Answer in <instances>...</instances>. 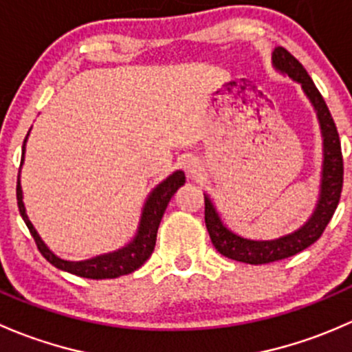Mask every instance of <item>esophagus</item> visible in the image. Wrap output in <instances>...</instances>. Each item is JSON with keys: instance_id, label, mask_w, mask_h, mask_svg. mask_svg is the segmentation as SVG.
Returning <instances> with one entry per match:
<instances>
[{"instance_id": "esophagus-1", "label": "esophagus", "mask_w": 352, "mask_h": 352, "mask_svg": "<svg viewBox=\"0 0 352 352\" xmlns=\"http://www.w3.org/2000/svg\"><path fill=\"white\" fill-rule=\"evenodd\" d=\"M183 168H184V173H186L188 176L195 177V176H198V173H200V162H198L195 157H188V159H184Z\"/></svg>"}]
</instances>
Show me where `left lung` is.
Returning a JSON list of instances; mask_svg holds the SVG:
<instances>
[{
	"instance_id": "1",
	"label": "left lung",
	"mask_w": 352,
	"mask_h": 352,
	"mask_svg": "<svg viewBox=\"0 0 352 352\" xmlns=\"http://www.w3.org/2000/svg\"><path fill=\"white\" fill-rule=\"evenodd\" d=\"M273 66L283 74H288L293 81L302 85V89L317 111L322 139H324L320 195H318L317 206L310 219L298 230L274 239V241H252V239H244L234 234L230 229H227L212 200L205 195V223L212 244L222 256L248 264H267L286 259L317 242L338 208L344 181L342 152H340L338 126H336L334 118H332L324 98L318 93L317 86L311 81L309 72L283 47L274 49Z\"/></svg>"
}]
</instances>
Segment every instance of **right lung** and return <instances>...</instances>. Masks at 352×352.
<instances>
[{"instance_id":"1","label":"right lung","mask_w":352,"mask_h":352,"mask_svg":"<svg viewBox=\"0 0 352 352\" xmlns=\"http://www.w3.org/2000/svg\"><path fill=\"white\" fill-rule=\"evenodd\" d=\"M27 137H25L23 140V155ZM23 155H21V164H23ZM184 181H186L184 173L176 171L169 177H166L161 184H157V186L152 190V193L149 195V198H147L146 205H144L142 208L139 229H137L135 237H133V241L130 242V244H126L125 248L118 249V251L115 252H108V254L96 256L86 261H64L60 259V257H57L45 244H43L41 235H38L37 230L34 229L32 222L28 220L27 212H25L23 191H21L20 186V175H18L16 181V200L21 219L27 223L28 230H30L38 251L42 252V256L45 257L50 264H54V266L59 267V270L67 271V273L76 274V276L89 278V280H108V278H118L123 276V274L133 273V271L139 270V267L149 259L152 251H154L155 248V237H157L159 223H161L162 215H164L166 208H168V203L171 201L173 195L183 186Z\"/></svg>"}]
</instances>
